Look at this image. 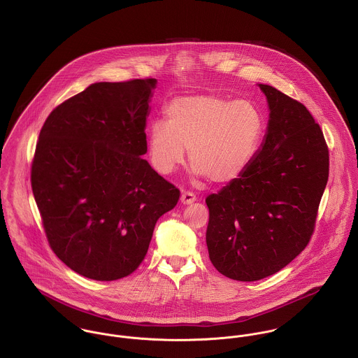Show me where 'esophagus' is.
Masks as SVG:
<instances>
[{"label":"esophagus","mask_w":358,"mask_h":358,"mask_svg":"<svg viewBox=\"0 0 358 358\" xmlns=\"http://www.w3.org/2000/svg\"><path fill=\"white\" fill-rule=\"evenodd\" d=\"M196 200H197L196 196H194L193 193H190V192H185V193H182V196H180V203H182V204H193Z\"/></svg>","instance_id":"34e87169"}]
</instances>
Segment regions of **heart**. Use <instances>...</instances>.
<instances>
[{"label": "heart", "mask_w": 358, "mask_h": 358, "mask_svg": "<svg viewBox=\"0 0 358 358\" xmlns=\"http://www.w3.org/2000/svg\"><path fill=\"white\" fill-rule=\"evenodd\" d=\"M263 134L264 118L254 103L192 95L166 106L165 121L157 120L149 128L148 146L162 175L175 172L189 150L196 175L229 183L251 164Z\"/></svg>", "instance_id": "b5f03b06"}]
</instances>
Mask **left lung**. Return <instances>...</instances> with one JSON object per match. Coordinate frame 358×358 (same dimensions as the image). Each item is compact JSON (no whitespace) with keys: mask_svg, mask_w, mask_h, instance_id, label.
Segmentation results:
<instances>
[{"mask_svg":"<svg viewBox=\"0 0 358 358\" xmlns=\"http://www.w3.org/2000/svg\"><path fill=\"white\" fill-rule=\"evenodd\" d=\"M268 104L267 131L247 169L206 197L208 254L237 281L266 278L306 248L328 182L329 155L302 103L257 84Z\"/></svg>","mask_w":358,"mask_h":358,"instance_id":"8db88e82","label":"left lung"}]
</instances>
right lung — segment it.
Listing matches in <instances>:
<instances>
[{
	"label": "right lung",
	"mask_w": 358,
	"mask_h": 358,
	"mask_svg": "<svg viewBox=\"0 0 358 358\" xmlns=\"http://www.w3.org/2000/svg\"><path fill=\"white\" fill-rule=\"evenodd\" d=\"M157 80L95 83L48 115L31 187L48 243L76 273L129 275L148 254L159 216L179 190L142 158Z\"/></svg>",
	"instance_id": "1"
}]
</instances>
